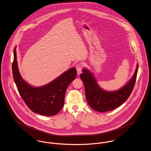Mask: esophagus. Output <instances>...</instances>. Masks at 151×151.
<instances>
[{
	"label": "esophagus",
	"mask_w": 151,
	"mask_h": 151,
	"mask_svg": "<svg viewBox=\"0 0 151 151\" xmlns=\"http://www.w3.org/2000/svg\"><path fill=\"white\" fill-rule=\"evenodd\" d=\"M83 64L80 63H78L76 66V68L77 70V73H78V75H80L81 73V70L83 69Z\"/></svg>",
	"instance_id": "obj_1"
}]
</instances>
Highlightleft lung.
<instances>
[{
  "mask_svg": "<svg viewBox=\"0 0 151 151\" xmlns=\"http://www.w3.org/2000/svg\"><path fill=\"white\" fill-rule=\"evenodd\" d=\"M139 65L128 83L119 90L106 91L98 84L93 73L87 69H83L81 78L84 83L86 99L90 106L99 112L113 110L123 104L132 92L137 78Z\"/></svg>",
  "mask_w": 151,
  "mask_h": 151,
  "instance_id": "1",
  "label": "left lung"
}]
</instances>
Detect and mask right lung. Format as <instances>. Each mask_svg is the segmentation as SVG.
I'll return each mask as SVG.
<instances>
[{
    "instance_id": "1",
    "label": "right lung",
    "mask_w": 151,
    "mask_h": 151,
    "mask_svg": "<svg viewBox=\"0 0 151 151\" xmlns=\"http://www.w3.org/2000/svg\"><path fill=\"white\" fill-rule=\"evenodd\" d=\"M12 70L14 80L24 103L35 113L45 116H55L61 110L66 90L77 75L76 68H72L45 86L32 87L23 80L19 73L16 47L14 50Z\"/></svg>"
}]
</instances>
